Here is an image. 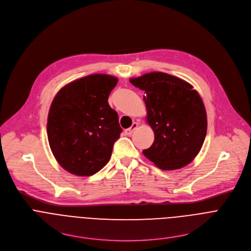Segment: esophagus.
<instances>
[{
	"mask_svg": "<svg viewBox=\"0 0 251 251\" xmlns=\"http://www.w3.org/2000/svg\"><path fill=\"white\" fill-rule=\"evenodd\" d=\"M137 128H138V123H137V122H134L130 128L125 129V130H124V133H125V135L130 136V135H131V134H132V133H133Z\"/></svg>",
	"mask_w": 251,
	"mask_h": 251,
	"instance_id": "34e87169",
	"label": "esophagus"
}]
</instances>
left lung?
<instances>
[{
	"label": "left lung",
	"instance_id": "left-lung-1",
	"mask_svg": "<svg viewBox=\"0 0 251 251\" xmlns=\"http://www.w3.org/2000/svg\"><path fill=\"white\" fill-rule=\"evenodd\" d=\"M145 92L147 122L154 133L143 153L162 171L179 170L200 151L207 133L203 100L189 82L161 72L130 78Z\"/></svg>",
	"mask_w": 251,
	"mask_h": 251
}]
</instances>
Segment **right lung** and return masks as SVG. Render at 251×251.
<instances>
[{
	"label": "right lung",
	"mask_w": 251,
	"mask_h": 251,
	"mask_svg": "<svg viewBox=\"0 0 251 251\" xmlns=\"http://www.w3.org/2000/svg\"><path fill=\"white\" fill-rule=\"evenodd\" d=\"M118 78L95 74L63 87L54 98L47 121L50 149L68 173L90 176L110 159L122 129L108 97Z\"/></svg>",
	"instance_id": "1"
}]
</instances>
